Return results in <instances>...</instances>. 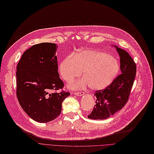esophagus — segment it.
I'll return each mask as SVG.
<instances>
[{
  "label": "esophagus",
  "instance_id": "34e87169",
  "mask_svg": "<svg viewBox=\"0 0 154 154\" xmlns=\"http://www.w3.org/2000/svg\"><path fill=\"white\" fill-rule=\"evenodd\" d=\"M75 94L76 96H83L84 94V93H82V92H75Z\"/></svg>",
  "mask_w": 154,
  "mask_h": 154
}]
</instances>
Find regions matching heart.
I'll return each instance as SVG.
<instances>
[{
    "mask_svg": "<svg viewBox=\"0 0 154 154\" xmlns=\"http://www.w3.org/2000/svg\"><path fill=\"white\" fill-rule=\"evenodd\" d=\"M84 70L85 77L70 84L73 89L91 86L94 90H101L111 84L116 76L119 66L116 59L109 54L93 49H84L68 56L59 66L61 77L70 82L80 77Z\"/></svg>",
    "mask_w": 154,
    "mask_h": 154,
    "instance_id": "b5f03b06",
    "label": "heart"
}]
</instances>
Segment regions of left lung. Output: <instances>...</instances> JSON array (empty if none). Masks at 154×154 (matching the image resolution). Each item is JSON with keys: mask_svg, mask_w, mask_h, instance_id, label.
I'll return each instance as SVG.
<instances>
[{"mask_svg": "<svg viewBox=\"0 0 154 154\" xmlns=\"http://www.w3.org/2000/svg\"><path fill=\"white\" fill-rule=\"evenodd\" d=\"M120 56L121 74L105 89L96 91V105L88 116L91 119H106L121 110L129 100L136 72L135 62L126 51L115 46Z\"/></svg>", "mask_w": 154, "mask_h": 154, "instance_id": "8db88e82", "label": "left lung"}]
</instances>
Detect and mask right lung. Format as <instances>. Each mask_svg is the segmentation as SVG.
I'll return each mask as SVG.
<instances>
[{"label":"right lung","instance_id":"right-lung-1","mask_svg":"<svg viewBox=\"0 0 154 154\" xmlns=\"http://www.w3.org/2000/svg\"><path fill=\"white\" fill-rule=\"evenodd\" d=\"M56 48L48 42L32 45L23 54L16 68L17 98L27 115L38 122L58 117L63 101L70 95L63 90L56 92L64 86L58 72Z\"/></svg>","mask_w":154,"mask_h":154}]
</instances>
